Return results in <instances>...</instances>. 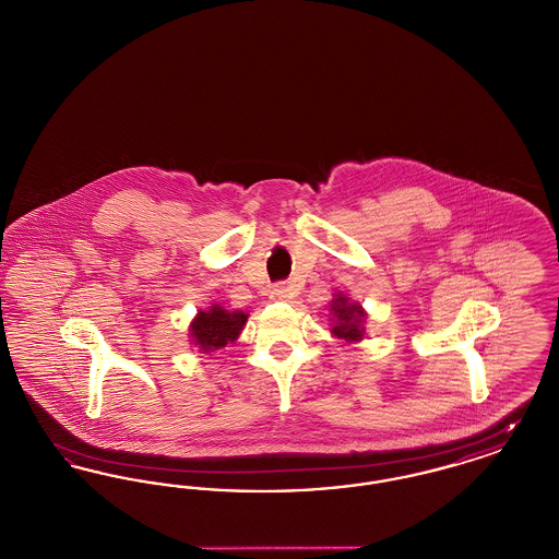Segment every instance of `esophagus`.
<instances>
[{
  "label": "esophagus",
  "instance_id": "esophagus-1",
  "mask_svg": "<svg viewBox=\"0 0 559 559\" xmlns=\"http://www.w3.org/2000/svg\"><path fill=\"white\" fill-rule=\"evenodd\" d=\"M270 297L276 299V301H289V299L295 297V292H293L292 285H285V283H283V285H276V287L272 289Z\"/></svg>",
  "mask_w": 559,
  "mask_h": 559
}]
</instances>
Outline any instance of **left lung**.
I'll list each match as a JSON object with an SVG mask.
<instances>
[{
	"mask_svg": "<svg viewBox=\"0 0 559 559\" xmlns=\"http://www.w3.org/2000/svg\"><path fill=\"white\" fill-rule=\"evenodd\" d=\"M331 333L344 344H358L365 337L367 312L358 301H352L344 293H335L329 301Z\"/></svg>",
	"mask_w": 559,
	"mask_h": 559,
	"instance_id": "1",
	"label": "left lung"
}]
</instances>
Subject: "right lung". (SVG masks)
Masks as SVG:
<instances>
[{"label":"right lung","instance_id":"add662e5","mask_svg":"<svg viewBox=\"0 0 559 559\" xmlns=\"http://www.w3.org/2000/svg\"><path fill=\"white\" fill-rule=\"evenodd\" d=\"M249 314L242 310H226L219 304H212L207 310H199L188 324L190 344L199 347L201 354H212L215 349L235 344L239 340Z\"/></svg>","mask_w":559,"mask_h":559}]
</instances>
